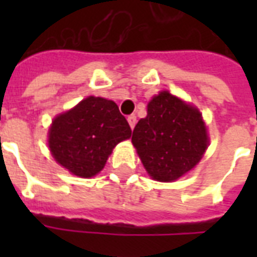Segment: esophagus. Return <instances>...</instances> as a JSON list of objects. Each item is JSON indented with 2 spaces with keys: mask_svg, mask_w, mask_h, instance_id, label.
<instances>
[{
  "mask_svg": "<svg viewBox=\"0 0 257 257\" xmlns=\"http://www.w3.org/2000/svg\"><path fill=\"white\" fill-rule=\"evenodd\" d=\"M128 122H129V126H131V128H135V125H136V122H137V118H136V116H129L128 117Z\"/></svg>",
  "mask_w": 257,
  "mask_h": 257,
  "instance_id": "obj_1",
  "label": "esophagus"
}]
</instances>
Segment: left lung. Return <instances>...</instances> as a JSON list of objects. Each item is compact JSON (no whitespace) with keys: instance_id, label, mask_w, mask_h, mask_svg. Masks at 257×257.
I'll return each mask as SVG.
<instances>
[{"instance_id":"left-lung-1","label":"left lung","mask_w":257,"mask_h":257,"mask_svg":"<svg viewBox=\"0 0 257 257\" xmlns=\"http://www.w3.org/2000/svg\"><path fill=\"white\" fill-rule=\"evenodd\" d=\"M132 143L152 179L173 181L200 161L208 147L207 128L197 109L164 90L148 104Z\"/></svg>"}]
</instances>
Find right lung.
I'll use <instances>...</instances> for the list:
<instances>
[{"label": "right lung", "instance_id": "obj_1", "mask_svg": "<svg viewBox=\"0 0 257 257\" xmlns=\"http://www.w3.org/2000/svg\"><path fill=\"white\" fill-rule=\"evenodd\" d=\"M131 135L116 102L90 96L54 118L49 148L58 164L73 175L92 177L104 168L113 148Z\"/></svg>", "mask_w": 257, "mask_h": 257}]
</instances>
